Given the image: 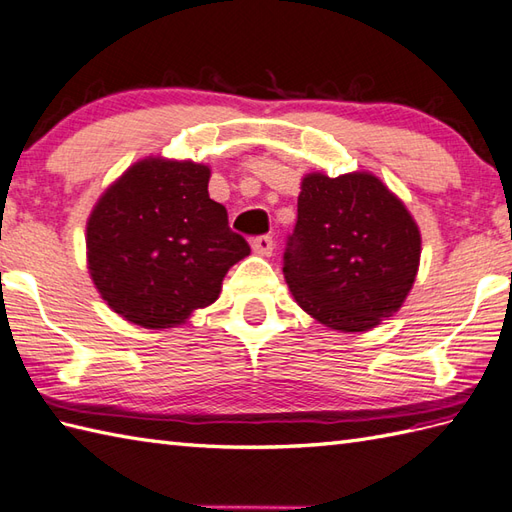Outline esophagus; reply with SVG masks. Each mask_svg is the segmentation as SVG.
<instances>
[{
    "mask_svg": "<svg viewBox=\"0 0 512 512\" xmlns=\"http://www.w3.org/2000/svg\"><path fill=\"white\" fill-rule=\"evenodd\" d=\"M252 249H254V254H258V256H271V254H274V238H271V236H256L252 241Z\"/></svg>",
    "mask_w": 512,
    "mask_h": 512,
    "instance_id": "obj_1",
    "label": "esophagus"
}]
</instances>
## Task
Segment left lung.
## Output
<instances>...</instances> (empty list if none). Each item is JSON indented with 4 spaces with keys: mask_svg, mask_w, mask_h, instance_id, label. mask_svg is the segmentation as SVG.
Returning a JSON list of instances; mask_svg holds the SVG:
<instances>
[{
    "mask_svg": "<svg viewBox=\"0 0 512 512\" xmlns=\"http://www.w3.org/2000/svg\"><path fill=\"white\" fill-rule=\"evenodd\" d=\"M300 188L298 223L282 267L293 300L333 331H370L399 311L414 287L418 225L366 170L309 173Z\"/></svg>",
    "mask_w": 512,
    "mask_h": 512,
    "instance_id": "obj_1",
    "label": "left lung"
}]
</instances>
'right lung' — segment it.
Masks as SVG:
<instances>
[{
	"instance_id": "right-lung-1",
	"label": "right lung",
	"mask_w": 512,
	"mask_h": 512,
	"mask_svg": "<svg viewBox=\"0 0 512 512\" xmlns=\"http://www.w3.org/2000/svg\"><path fill=\"white\" fill-rule=\"evenodd\" d=\"M208 181L206 164L151 155L102 192L87 219V269L113 313L162 331L219 298L249 245Z\"/></svg>"
}]
</instances>
